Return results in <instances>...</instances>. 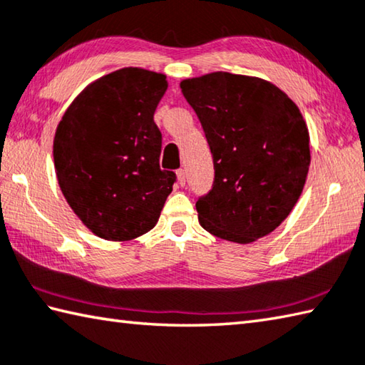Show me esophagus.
I'll return each mask as SVG.
<instances>
[{"label":"esophagus","mask_w":365,"mask_h":365,"mask_svg":"<svg viewBox=\"0 0 365 365\" xmlns=\"http://www.w3.org/2000/svg\"><path fill=\"white\" fill-rule=\"evenodd\" d=\"M176 176H178V182L181 185H185V171L182 168L176 171Z\"/></svg>","instance_id":"obj_1"}]
</instances>
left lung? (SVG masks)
Instances as JSON below:
<instances>
[{"instance_id": "1", "label": "left lung", "mask_w": 365, "mask_h": 365, "mask_svg": "<svg viewBox=\"0 0 365 365\" xmlns=\"http://www.w3.org/2000/svg\"><path fill=\"white\" fill-rule=\"evenodd\" d=\"M202 122L215 184L198 222L227 242H256L289 216L310 168V133L299 106L256 76L208 73L181 81Z\"/></svg>"}]
</instances>
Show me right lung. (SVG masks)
Returning a JSON list of instances; mask_svg holds the SVG:
<instances>
[{"label":"right lung","instance_id":"obj_1","mask_svg":"<svg viewBox=\"0 0 365 365\" xmlns=\"http://www.w3.org/2000/svg\"><path fill=\"white\" fill-rule=\"evenodd\" d=\"M167 76L120 68L88 84L53 136V165L65 200L82 224L109 242L154 229L176 175L160 170L155 108Z\"/></svg>","mask_w":365,"mask_h":365}]
</instances>
